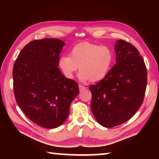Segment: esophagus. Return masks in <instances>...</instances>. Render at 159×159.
I'll return each mask as SVG.
<instances>
[{"mask_svg": "<svg viewBox=\"0 0 159 159\" xmlns=\"http://www.w3.org/2000/svg\"><path fill=\"white\" fill-rule=\"evenodd\" d=\"M79 90H80V91H83V90L86 89V87H84V86L82 85H79Z\"/></svg>", "mask_w": 159, "mask_h": 159, "instance_id": "34e87169", "label": "esophagus"}]
</instances>
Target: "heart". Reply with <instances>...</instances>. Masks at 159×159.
<instances>
[{
	"label": "heart",
	"instance_id": "1",
	"mask_svg": "<svg viewBox=\"0 0 159 159\" xmlns=\"http://www.w3.org/2000/svg\"><path fill=\"white\" fill-rule=\"evenodd\" d=\"M113 54L109 46L85 42L75 46L70 56L63 55L59 66L67 79H73L79 69V79L83 82L98 81L109 73L113 63Z\"/></svg>",
	"mask_w": 159,
	"mask_h": 159
}]
</instances>
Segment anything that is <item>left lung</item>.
Returning a JSON list of instances; mask_svg holds the SVG:
<instances>
[{"mask_svg":"<svg viewBox=\"0 0 159 159\" xmlns=\"http://www.w3.org/2000/svg\"><path fill=\"white\" fill-rule=\"evenodd\" d=\"M115 51L117 63L103 79L89 87L92 113L106 128L123 124L134 116L143 103L147 85L146 66L135 47L119 39Z\"/></svg>","mask_w":159,"mask_h":159,"instance_id":"obj_1","label":"left lung"}]
</instances>
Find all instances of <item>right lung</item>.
Listing matches in <instances>:
<instances>
[{
    "instance_id": "obj_1",
    "label": "right lung",
    "mask_w": 159,
    "mask_h": 159,
    "mask_svg": "<svg viewBox=\"0 0 159 159\" xmlns=\"http://www.w3.org/2000/svg\"><path fill=\"white\" fill-rule=\"evenodd\" d=\"M64 45L55 38L33 40L24 47L13 66L16 102L30 120L43 128L61 126L79 93L78 83L58 68Z\"/></svg>"
}]
</instances>
